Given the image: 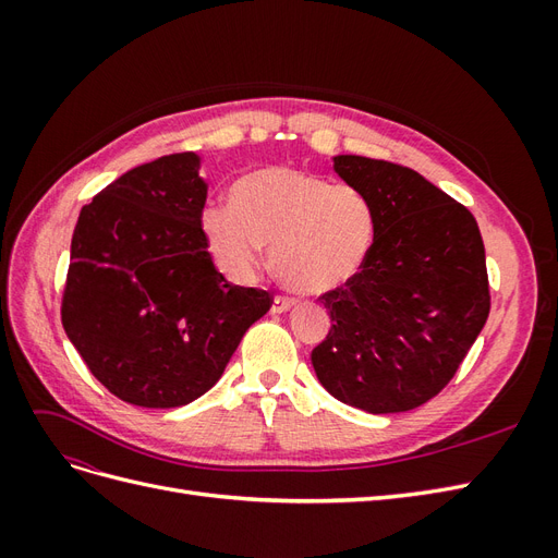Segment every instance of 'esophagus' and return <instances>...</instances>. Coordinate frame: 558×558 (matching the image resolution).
Returning a JSON list of instances; mask_svg holds the SVG:
<instances>
[{"instance_id": "34e87169", "label": "esophagus", "mask_w": 558, "mask_h": 558, "mask_svg": "<svg viewBox=\"0 0 558 558\" xmlns=\"http://www.w3.org/2000/svg\"><path fill=\"white\" fill-rule=\"evenodd\" d=\"M293 305H295L293 298H289V295H275V300H272V312H275V314H283V312H289Z\"/></svg>"}]
</instances>
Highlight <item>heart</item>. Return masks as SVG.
<instances>
[{
	"label": "heart",
	"instance_id": "1",
	"mask_svg": "<svg viewBox=\"0 0 558 558\" xmlns=\"http://www.w3.org/2000/svg\"><path fill=\"white\" fill-rule=\"evenodd\" d=\"M202 232L232 277L256 275L272 246V267L289 289L328 293L361 272L375 242V211L356 189L275 165L234 183L230 207L205 209Z\"/></svg>",
	"mask_w": 558,
	"mask_h": 558
}]
</instances>
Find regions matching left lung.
Masks as SVG:
<instances>
[{"mask_svg": "<svg viewBox=\"0 0 558 558\" xmlns=\"http://www.w3.org/2000/svg\"><path fill=\"white\" fill-rule=\"evenodd\" d=\"M335 172L373 205L375 242L356 277L318 298L330 330L312 365L351 408L408 412L442 391L486 324L482 234L461 202L410 167L337 156Z\"/></svg>", "mask_w": 558, "mask_h": 558, "instance_id": "obj_1", "label": "left lung"}]
</instances>
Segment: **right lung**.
Returning a JSON list of instances; mask_svg holds the SVG:
<instances>
[{
    "label": "right lung",
    "mask_w": 558,
    "mask_h": 558,
    "mask_svg": "<svg viewBox=\"0 0 558 558\" xmlns=\"http://www.w3.org/2000/svg\"><path fill=\"white\" fill-rule=\"evenodd\" d=\"M195 154L118 177L78 214L62 326L93 377L137 408H181L221 379L272 307L218 272L202 232L207 183Z\"/></svg>",
    "instance_id": "obj_1"
}]
</instances>
